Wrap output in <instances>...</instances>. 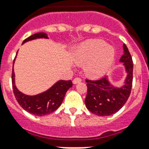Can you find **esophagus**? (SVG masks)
<instances>
[{"label":"esophagus","instance_id":"esophagus-1","mask_svg":"<svg viewBox=\"0 0 149 149\" xmlns=\"http://www.w3.org/2000/svg\"><path fill=\"white\" fill-rule=\"evenodd\" d=\"M81 81H82V80H81V78L76 77L73 79V81H72V82H73V84H77V83H79V82H81Z\"/></svg>","mask_w":149,"mask_h":149}]
</instances>
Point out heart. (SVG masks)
<instances>
[{
    "label": "heart",
    "instance_id": "1",
    "mask_svg": "<svg viewBox=\"0 0 149 149\" xmlns=\"http://www.w3.org/2000/svg\"><path fill=\"white\" fill-rule=\"evenodd\" d=\"M115 58V51L101 40H88L81 44L77 49V62L86 64L88 73L93 77L106 74Z\"/></svg>",
    "mask_w": 149,
    "mask_h": 149
}]
</instances>
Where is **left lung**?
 <instances>
[{"mask_svg":"<svg viewBox=\"0 0 149 149\" xmlns=\"http://www.w3.org/2000/svg\"><path fill=\"white\" fill-rule=\"evenodd\" d=\"M124 54L120 61L124 63L127 72L125 85L115 88L108 81L106 77L99 80H86L87 96L85 104L92 113L100 116H110L121 109L130 96L132 85L133 62L127 46L124 45Z\"/></svg>","mask_w":149,"mask_h":149,"instance_id":"left-lung-1","label":"left lung"}]
</instances>
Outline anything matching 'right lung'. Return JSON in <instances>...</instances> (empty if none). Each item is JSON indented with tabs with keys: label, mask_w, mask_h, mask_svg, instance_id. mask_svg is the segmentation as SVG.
I'll list each match as a JSON object with an SVG mask.
<instances>
[{
	"label": "right lung",
	"mask_w": 149,
	"mask_h": 149,
	"mask_svg": "<svg viewBox=\"0 0 149 149\" xmlns=\"http://www.w3.org/2000/svg\"><path fill=\"white\" fill-rule=\"evenodd\" d=\"M37 38H48V37L45 33H38L26 38L23 43ZM12 84L15 98L18 104L25 111L40 116L48 115L57 109L64 100L66 92L72 86L71 80L60 81L43 93L36 96H28L21 93L16 87L13 69L12 72Z\"/></svg>",
	"instance_id": "right-lung-1"
}]
</instances>
